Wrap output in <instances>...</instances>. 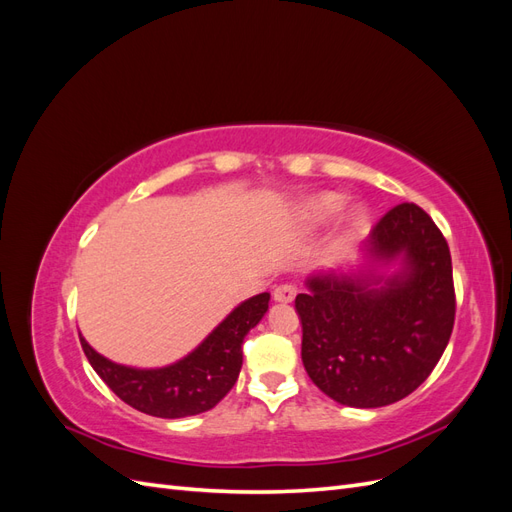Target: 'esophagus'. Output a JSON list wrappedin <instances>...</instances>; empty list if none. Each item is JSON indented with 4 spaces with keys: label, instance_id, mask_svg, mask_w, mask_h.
<instances>
[{
    "label": "esophagus",
    "instance_id": "esophagus-1",
    "mask_svg": "<svg viewBox=\"0 0 512 512\" xmlns=\"http://www.w3.org/2000/svg\"><path fill=\"white\" fill-rule=\"evenodd\" d=\"M294 297H297V288L290 286V284H282V286H277L273 290V301L275 303H292Z\"/></svg>",
    "mask_w": 512,
    "mask_h": 512
}]
</instances>
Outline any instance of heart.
<instances>
[{
  "mask_svg": "<svg viewBox=\"0 0 512 512\" xmlns=\"http://www.w3.org/2000/svg\"><path fill=\"white\" fill-rule=\"evenodd\" d=\"M344 203H346L344 196L333 194V192L316 194L312 198H307L303 203L301 213H299V222L305 230H316L324 224H329L335 215L344 209ZM365 222H367V211L363 207H352L344 218L346 232L348 235H356V232L363 230Z\"/></svg>",
  "mask_w": 512,
  "mask_h": 512,
  "instance_id": "b5f03b06",
  "label": "heart"
}]
</instances>
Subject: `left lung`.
<instances>
[{
  "instance_id": "left-lung-1",
  "label": "left lung",
  "mask_w": 512,
  "mask_h": 512,
  "mask_svg": "<svg viewBox=\"0 0 512 512\" xmlns=\"http://www.w3.org/2000/svg\"><path fill=\"white\" fill-rule=\"evenodd\" d=\"M361 252L363 267L309 275L294 307L301 359L318 389L342 406L382 408L416 391L451 339L453 262L442 232L414 203L386 213Z\"/></svg>"
}]
</instances>
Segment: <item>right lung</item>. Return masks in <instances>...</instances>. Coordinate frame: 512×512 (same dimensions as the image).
<instances>
[{
	"label": "right lung",
	"instance_id": "1",
	"mask_svg": "<svg viewBox=\"0 0 512 512\" xmlns=\"http://www.w3.org/2000/svg\"><path fill=\"white\" fill-rule=\"evenodd\" d=\"M269 292L243 301L203 342L177 363L141 369L108 361L81 337L83 352L96 374L119 399L138 412L183 418L211 410L235 386L243 365L241 344L269 309Z\"/></svg>",
	"mask_w": 512,
	"mask_h": 512
}]
</instances>
